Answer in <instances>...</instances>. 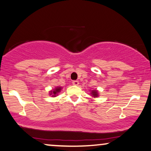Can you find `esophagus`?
Here are the masks:
<instances>
[{"mask_svg":"<svg viewBox=\"0 0 151 151\" xmlns=\"http://www.w3.org/2000/svg\"><path fill=\"white\" fill-rule=\"evenodd\" d=\"M72 84L74 86H78V84H79V81H77V80H76V81H72Z\"/></svg>","mask_w":151,"mask_h":151,"instance_id":"1","label":"esophagus"}]
</instances>
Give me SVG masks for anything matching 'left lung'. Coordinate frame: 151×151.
<instances>
[{"mask_svg":"<svg viewBox=\"0 0 151 151\" xmlns=\"http://www.w3.org/2000/svg\"><path fill=\"white\" fill-rule=\"evenodd\" d=\"M91 94L93 97V98H97V97L98 96V91H96V90H94V91H91Z\"/></svg>","mask_w":151,"mask_h":151,"instance_id":"left-lung-1","label":"left lung"}]
</instances>
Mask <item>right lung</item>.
<instances>
[{
    "label": "right lung",
    "instance_id": "add662e5",
    "mask_svg": "<svg viewBox=\"0 0 151 151\" xmlns=\"http://www.w3.org/2000/svg\"><path fill=\"white\" fill-rule=\"evenodd\" d=\"M61 87H56V88L52 90V91H51L50 92H49V95H51L52 97H56V95H58V93L61 91Z\"/></svg>",
    "mask_w": 151,
    "mask_h": 151
}]
</instances>
